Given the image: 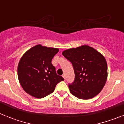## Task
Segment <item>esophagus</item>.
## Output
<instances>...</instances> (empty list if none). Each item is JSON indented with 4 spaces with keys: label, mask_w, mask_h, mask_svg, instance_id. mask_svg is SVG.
Here are the masks:
<instances>
[{
    "label": "esophagus",
    "mask_w": 124,
    "mask_h": 124,
    "mask_svg": "<svg viewBox=\"0 0 124 124\" xmlns=\"http://www.w3.org/2000/svg\"><path fill=\"white\" fill-rule=\"evenodd\" d=\"M63 78L64 79H66V75H65V74H63Z\"/></svg>",
    "instance_id": "1"
}]
</instances>
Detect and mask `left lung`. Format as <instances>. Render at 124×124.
<instances>
[{
	"label": "left lung",
	"mask_w": 124,
	"mask_h": 124,
	"mask_svg": "<svg viewBox=\"0 0 124 124\" xmlns=\"http://www.w3.org/2000/svg\"><path fill=\"white\" fill-rule=\"evenodd\" d=\"M63 55L72 63L74 81L68 86L70 93L81 99H89L102 91L107 78L104 56L88 45L64 50Z\"/></svg>",
	"instance_id": "left-lung-1"
}]
</instances>
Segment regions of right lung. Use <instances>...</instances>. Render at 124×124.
I'll list each match as a JSON object with an SVG mask.
<instances>
[{"label":"right lung","mask_w":124,"mask_h":124,"mask_svg":"<svg viewBox=\"0 0 124 124\" xmlns=\"http://www.w3.org/2000/svg\"><path fill=\"white\" fill-rule=\"evenodd\" d=\"M59 49L38 44L23 54L18 65L19 83L27 94L43 98L54 91L58 83L63 81L56 73L51 60Z\"/></svg>","instance_id":"obj_1"}]
</instances>
